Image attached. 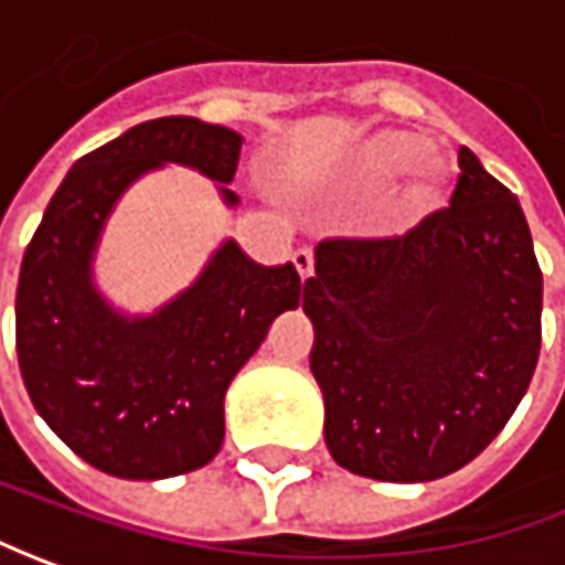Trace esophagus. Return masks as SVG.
<instances>
[{
  "mask_svg": "<svg viewBox=\"0 0 565 565\" xmlns=\"http://www.w3.org/2000/svg\"><path fill=\"white\" fill-rule=\"evenodd\" d=\"M294 268H297V275H300L302 281L312 278L316 275V256H312V249H297L294 253Z\"/></svg>",
  "mask_w": 565,
  "mask_h": 565,
  "instance_id": "34e87169",
  "label": "esophagus"
}]
</instances>
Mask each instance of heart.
Masks as SVG:
<instances>
[{"label": "heart", "mask_w": 565, "mask_h": 565, "mask_svg": "<svg viewBox=\"0 0 565 565\" xmlns=\"http://www.w3.org/2000/svg\"><path fill=\"white\" fill-rule=\"evenodd\" d=\"M428 156H431L428 140H422V137H391V140L379 143L375 152L369 156V174L381 178V181H391V178L416 171Z\"/></svg>", "instance_id": "b5f03b06"}]
</instances>
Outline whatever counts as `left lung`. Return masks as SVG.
<instances>
[{"label":"left lung","mask_w":565,"mask_h":565,"mask_svg":"<svg viewBox=\"0 0 565 565\" xmlns=\"http://www.w3.org/2000/svg\"><path fill=\"white\" fill-rule=\"evenodd\" d=\"M302 312L334 462L399 484L450 476L535 375L541 268L525 212L459 147L450 205L403 237L316 246Z\"/></svg>","instance_id":"left-lung-1"}]
</instances>
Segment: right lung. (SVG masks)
I'll return each instance as SVG.
<instances>
[{
	"label": "right lung",
	"instance_id": "1",
	"mask_svg": "<svg viewBox=\"0 0 565 565\" xmlns=\"http://www.w3.org/2000/svg\"><path fill=\"white\" fill-rule=\"evenodd\" d=\"M244 137L190 115L130 127L77 159L30 241L18 300V365L36 413L99 472L184 476L222 450L224 394L268 324L302 300L294 263L259 265L222 241L196 281L130 316L96 287L93 263L127 186L162 166L215 181L227 209Z\"/></svg>",
	"mask_w": 565,
	"mask_h": 565
}]
</instances>
